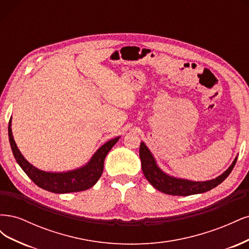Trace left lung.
<instances>
[{
	"label": "left lung",
	"instance_id": "obj_1",
	"mask_svg": "<svg viewBox=\"0 0 249 249\" xmlns=\"http://www.w3.org/2000/svg\"><path fill=\"white\" fill-rule=\"evenodd\" d=\"M139 156L143 175H144L148 182L157 190H159L165 194L178 195V196H188V195L203 193L213 189V188L221 184L229 177L238 159L236 157V159L233 160L229 169L225 170L218 178L211 180H206V182H193V180L189 179L173 178L163 172L158 167L155 158L143 142H141L140 144Z\"/></svg>",
	"mask_w": 249,
	"mask_h": 249
}]
</instances>
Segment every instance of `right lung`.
<instances>
[{
  "label": "right lung",
  "mask_w": 249,
  "mask_h": 249,
  "mask_svg": "<svg viewBox=\"0 0 249 249\" xmlns=\"http://www.w3.org/2000/svg\"><path fill=\"white\" fill-rule=\"evenodd\" d=\"M8 136L14 158L26 172V175L42 189L54 193H71L84 191L91 188L101 178L104 170V161L109 150L114 146L119 137L111 139L105 143L92 156L84 166L67 172H47L37 169L30 164L19 152L13 139L11 131V118L8 125Z\"/></svg>",
  "instance_id": "obj_1"
}]
</instances>
